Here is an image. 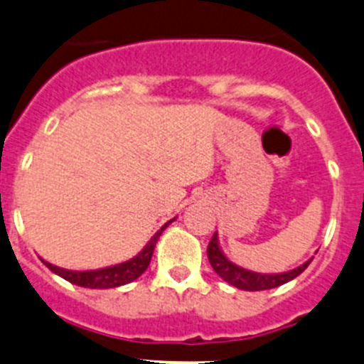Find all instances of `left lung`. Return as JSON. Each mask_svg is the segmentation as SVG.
I'll list each match as a JSON object with an SVG mask.
<instances>
[{
	"label": "left lung",
	"instance_id": "1",
	"mask_svg": "<svg viewBox=\"0 0 364 364\" xmlns=\"http://www.w3.org/2000/svg\"><path fill=\"white\" fill-rule=\"evenodd\" d=\"M208 259H210L213 270L217 272L218 276H220L225 283L231 284V287H236L240 288V290L245 291H261L277 288L281 287V284L288 283V281L295 279L297 276H301L302 272L308 268V264L313 261V257H309L308 261H304L301 267L294 268V270L277 272V274H261V272L247 270V268L232 263V261L225 256L220 243H218V235L215 232L210 245H208Z\"/></svg>",
	"mask_w": 364,
	"mask_h": 364
}]
</instances>
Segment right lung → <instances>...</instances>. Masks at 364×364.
I'll return each instance as SVG.
<instances>
[{"label": "right lung", "mask_w": 364, "mask_h": 364, "mask_svg": "<svg viewBox=\"0 0 364 364\" xmlns=\"http://www.w3.org/2000/svg\"><path fill=\"white\" fill-rule=\"evenodd\" d=\"M174 220L176 217L172 218V220H168L167 224L161 225V228L151 236L149 242L146 243V247H144L136 256L129 257L128 261H122V263L110 264V267L96 268V270H67V268L48 263V261L42 259V257L41 259L49 270L55 272L56 276L63 277L65 281H69V283L73 284H77V287L92 288V290H108V288L124 287V284L139 279L144 272L147 270V267H149L151 263V257H153L158 238H160L161 232L165 231V228H167L168 224H172Z\"/></svg>", "instance_id": "1"}]
</instances>
